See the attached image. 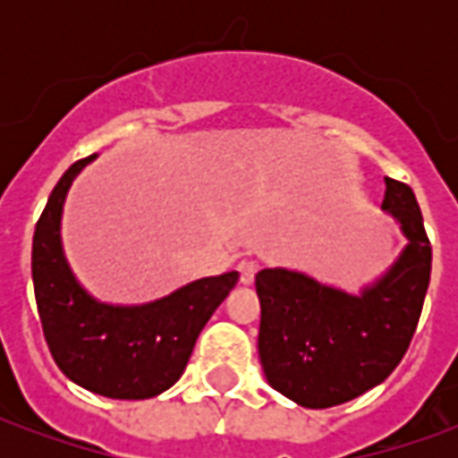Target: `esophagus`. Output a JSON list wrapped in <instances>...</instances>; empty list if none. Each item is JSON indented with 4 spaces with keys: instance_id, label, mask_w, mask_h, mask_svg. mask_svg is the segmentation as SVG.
<instances>
[{
    "instance_id": "esophagus-1",
    "label": "esophagus",
    "mask_w": 458,
    "mask_h": 458,
    "mask_svg": "<svg viewBox=\"0 0 458 458\" xmlns=\"http://www.w3.org/2000/svg\"><path fill=\"white\" fill-rule=\"evenodd\" d=\"M238 272H240V284H252L255 282V275H258V265L252 262V259H242L238 265Z\"/></svg>"
}]
</instances>
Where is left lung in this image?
<instances>
[{
    "instance_id": "obj_1",
    "label": "left lung",
    "mask_w": 458,
    "mask_h": 458,
    "mask_svg": "<svg viewBox=\"0 0 458 458\" xmlns=\"http://www.w3.org/2000/svg\"><path fill=\"white\" fill-rule=\"evenodd\" d=\"M383 213L407 245L358 292L287 267L255 275L259 363L267 383L292 403L324 410L380 385L403 360L422 314L432 248L410 186L385 179Z\"/></svg>"
}]
</instances>
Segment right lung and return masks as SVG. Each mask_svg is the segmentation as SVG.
I'll use <instances>...</instances> for the list:
<instances>
[{"label": "right lung", "mask_w": 458, "mask_h": 458, "mask_svg": "<svg viewBox=\"0 0 458 458\" xmlns=\"http://www.w3.org/2000/svg\"><path fill=\"white\" fill-rule=\"evenodd\" d=\"M98 154L75 161L36 223L31 277L46 344L68 380L113 400H149L186 370L200 328L238 284V272L193 279L144 304L93 297L65 258L64 206L75 176Z\"/></svg>", "instance_id": "1"}]
</instances>
